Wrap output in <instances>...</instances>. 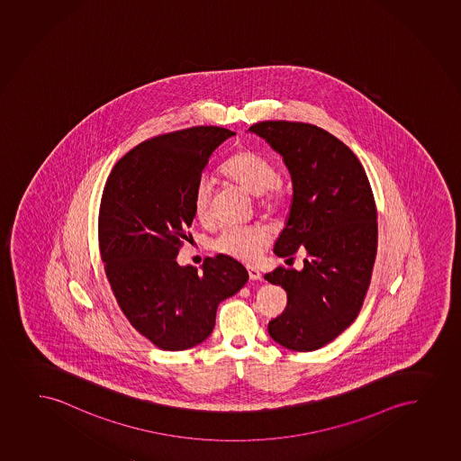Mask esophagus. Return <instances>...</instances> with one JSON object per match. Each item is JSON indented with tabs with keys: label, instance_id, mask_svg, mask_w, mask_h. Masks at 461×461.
<instances>
[{
	"label": "esophagus",
	"instance_id": "obj_1",
	"mask_svg": "<svg viewBox=\"0 0 461 461\" xmlns=\"http://www.w3.org/2000/svg\"><path fill=\"white\" fill-rule=\"evenodd\" d=\"M247 272H249L250 280H261V278H263L261 272H259L257 267H253V266H247Z\"/></svg>",
	"mask_w": 461,
	"mask_h": 461
}]
</instances>
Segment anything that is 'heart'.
I'll use <instances>...</instances> for the list:
<instances>
[{
    "label": "heart",
    "instance_id": "b5f03b06",
    "mask_svg": "<svg viewBox=\"0 0 461 461\" xmlns=\"http://www.w3.org/2000/svg\"><path fill=\"white\" fill-rule=\"evenodd\" d=\"M221 175L240 185V189L257 195L258 204L267 211L280 210L286 203V189L276 180L274 164L250 149H240L230 156L221 164ZM211 200L212 187L210 181L202 180L194 192V211L200 221L211 219ZM269 228L264 225H249V227H228L215 240V250L223 255L251 261L269 244Z\"/></svg>",
    "mask_w": 461,
    "mask_h": 461
}]
</instances>
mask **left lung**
Instances as JSON below:
<instances>
[{"label": "left lung", "mask_w": 461, "mask_h": 461, "mask_svg": "<svg viewBox=\"0 0 461 461\" xmlns=\"http://www.w3.org/2000/svg\"><path fill=\"white\" fill-rule=\"evenodd\" d=\"M283 158L293 181L276 257L305 251L303 269L266 274L287 294L269 335L295 352L333 341L358 316L377 255V210L365 168L352 149L322 128L259 122L249 128ZM293 259V258H291Z\"/></svg>", "instance_id": "1"}]
</instances>
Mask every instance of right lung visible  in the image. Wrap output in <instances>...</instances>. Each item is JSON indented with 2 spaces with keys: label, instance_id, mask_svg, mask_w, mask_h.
I'll return each mask as SVG.
<instances>
[{
  "label": "right lung",
  "instance_id": "add662e5",
  "mask_svg": "<svg viewBox=\"0 0 461 461\" xmlns=\"http://www.w3.org/2000/svg\"><path fill=\"white\" fill-rule=\"evenodd\" d=\"M231 136L195 126L145 140L115 164L103 191L98 240L109 285L132 327L162 350L203 342L219 303L249 280L227 255L204 259L202 272L176 263L195 217V187Z\"/></svg>",
  "mask_w": 461,
  "mask_h": 461
}]
</instances>
